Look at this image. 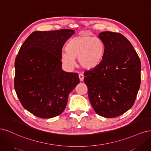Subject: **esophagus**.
I'll list each match as a JSON object with an SVG mask.
<instances>
[{"mask_svg": "<svg viewBox=\"0 0 151 151\" xmlns=\"http://www.w3.org/2000/svg\"><path fill=\"white\" fill-rule=\"evenodd\" d=\"M78 76H79V78H80V81H83V80H84V75H83V74L80 73V74H79Z\"/></svg>", "mask_w": 151, "mask_h": 151, "instance_id": "obj_1", "label": "esophagus"}]
</instances>
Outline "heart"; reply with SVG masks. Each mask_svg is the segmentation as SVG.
Listing matches in <instances>:
<instances>
[{
    "label": "heart",
    "instance_id": "heart-1",
    "mask_svg": "<svg viewBox=\"0 0 151 151\" xmlns=\"http://www.w3.org/2000/svg\"><path fill=\"white\" fill-rule=\"evenodd\" d=\"M66 52H63L61 61L68 66L75 64L78 59L80 65L85 69H93L103 61L105 46L100 39L91 36H78L71 38L66 46Z\"/></svg>",
    "mask_w": 151,
    "mask_h": 151
}]
</instances>
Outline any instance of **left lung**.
Segmentation results:
<instances>
[{
	"mask_svg": "<svg viewBox=\"0 0 151 151\" xmlns=\"http://www.w3.org/2000/svg\"><path fill=\"white\" fill-rule=\"evenodd\" d=\"M103 61L85 72L84 82L95 112L106 118L124 114L133 106L140 85L141 63L133 46L119 32H100Z\"/></svg>",
	"mask_w": 151,
	"mask_h": 151,
	"instance_id": "1",
	"label": "left lung"
}]
</instances>
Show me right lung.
I'll use <instances>...</instances> for the list:
<instances>
[{
  "instance_id": "1",
  "label": "right lung",
  "mask_w": 151,
  "mask_h": 151,
  "mask_svg": "<svg viewBox=\"0 0 151 151\" xmlns=\"http://www.w3.org/2000/svg\"><path fill=\"white\" fill-rule=\"evenodd\" d=\"M75 31H35L24 41L15 61L14 88L23 107L42 119L60 115L80 79L61 68V51Z\"/></svg>"
}]
</instances>
